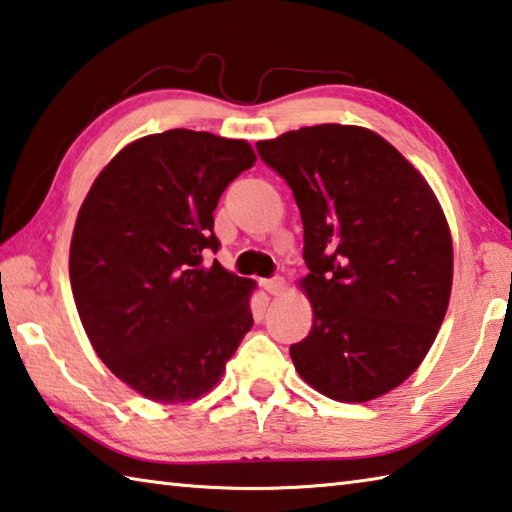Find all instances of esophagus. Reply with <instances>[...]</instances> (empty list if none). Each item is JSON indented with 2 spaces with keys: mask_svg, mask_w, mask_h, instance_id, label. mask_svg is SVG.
Listing matches in <instances>:
<instances>
[{
  "mask_svg": "<svg viewBox=\"0 0 512 512\" xmlns=\"http://www.w3.org/2000/svg\"><path fill=\"white\" fill-rule=\"evenodd\" d=\"M264 291L271 293V295H282L284 288H286V282L282 280V277H273V280H264L262 282Z\"/></svg>",
  "mask_w": 512,
  "mask_h": 512,
  "instance_id": "esophagus-1",
  "label": "esophagus"
}]
</instances>
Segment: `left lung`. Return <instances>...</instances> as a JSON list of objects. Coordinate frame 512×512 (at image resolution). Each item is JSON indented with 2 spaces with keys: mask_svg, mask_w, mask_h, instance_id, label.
<instances>
[{
  "mask_svg": "<svg viewBox=\"0 0 512 512\" xmlns=\"http://www.w3.org/2000/svg\"><path fill=\"white\" fill-rule=\"evenodd\" d=\"M302 215L313 309L291 347L304 383L367 403L405 383L430 351L452 291V235L425 176L358 125L324 123L259 141Z\"/></svg>",
  "mask_w": 512,
  "mask_h": 512,
  "instance_id": "left-lung-1",
  "label": "left lung"
}]
</instances>
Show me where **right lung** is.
Wrapping results in <instances>:
<instances>
[{"label": "right lung", "instance_id": "obj_1", "mask_svg": "<svg viewBox=\"0 0 512 512\" xmlns=\"http://www.w3.org/2000/svg\"><path fill=\"white\" fill-rule=\"evenodd\" d=\"M253 147L192 129L125 145L82 201L69 277L91 347L154 403L197 401L253 327L255 282L217 259L219 197L253 167Z\"/></svg>", "mask_w": 512, "mask_h": 512}]
</instances>
